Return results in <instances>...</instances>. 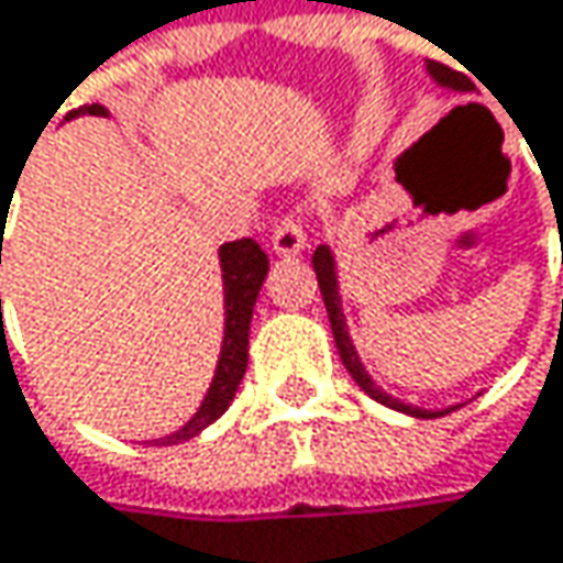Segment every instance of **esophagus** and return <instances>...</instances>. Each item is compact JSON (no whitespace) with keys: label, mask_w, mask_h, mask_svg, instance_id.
<instances>
[{"label":"esophagus","mask_w":563,"mask_h":563,"mask_svg":"<svg viewBox=\"0 0 563 563\" xmlns=\"http://www.w3.org/2000/svg\"><path fill=\"white\" fill-rule=\"evenodd\" d=\"M306 231H302V222L296 219V216H286L277 222V229L271 234V247H274V254H283V257H296V254H302L306 251Z\"/></svg>","instance_id":"esophagus-1"}]
</instances>
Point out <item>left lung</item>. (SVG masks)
<instances>
[{
	"label": "left lung",
	"mask_w": 563,
	"mask_h": 563,
	"mask_svg": "<svg viewBox=\"0 0 563 563\" xmlns=\"http://www.w3.org/2000/svg\"><path fill=\"white\" fill-rule=\"evenodd\" d=\"M429 74H432L434 82H438V86H444V89H457V92H471V89H474V82L464 77V74H457V70H451V67H444V64H438V60H429ZM312 267H316L319 289H322V299H325V309H329L334 347H338V354H341V364H344V367H347V374L354 377V384L361 386L371 399L384 402V406H389V409L409 412V416H416V419H438V416H444V412L457 409V406H448V409H419V406H406V402L393 399L389 393H384L380 386L374 384V377L364 371V364H361V357H357V351H354V344H351L347 325H344L341 292H338V274H334V254L329 251V244L316 247V254H312Z\"/></svg>",
	"instance_id": "obj_1"
}]
</instances>
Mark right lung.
<instances>
[{
	"instance_id": "right-lung-1",
	"label": "right lung",
	"mask_w": 563,
	"mask_h": 563,
	"mask_svg": "<svg viewBox=\"0 0 563 563\" xmlns=\"http://www.w3.org/2000/svg\"><path fill=\"white\" fill-rule=\"evenodd\" d=\"M109 115L106 106H82L74 115ZM0 261H2V241H0ZM219 261H222V283H225V338H222V354H219V367L216 377L209 384V393L202 399V406L196 409V416L179 429V432L157 438L154 444H179L189 441L192 434L209 429L234 399L238 384L247 371V332H251V316H254V302L261 292V283L267 277L271 264L267 254L261 251V244L254 238H241V241H229L219 247Z\"/></svg>"
}]
</instances>
